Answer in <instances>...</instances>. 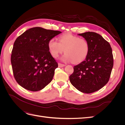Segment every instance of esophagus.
<instances>
[{
	"label": "esophagus",
	"mask_w": 125,
	"mask_h": 125,
	"mask_svg": "<svg viewBox=\"0 0 125 125\" xmlns=\"http://www.w3.org/2000/svg\"><path fill=\"white\" fill-rule=\"evenodd\" d=\"M64 66H65V65H64V64H62V63H58V67L59 68H62V67H63Z\"/></svg>",
	"instance_id": "1"
}]
</instances>
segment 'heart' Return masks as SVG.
Instances as JSON below:
<instances>
[{
	"label": "heart",
	"mask_w": 125,
	"mask_h": 125,
	"mask_svg": "<svg viewBox=\"0 0 125 125\" xmlns=\"http://www.w3.org/2000/svg\"><path fill=\"white\" fill-rule=\"evenodd\" d=\"M48 47L51 55L57 58L65 50L66 54L62 60L64 62H73L79 63L83 62L90 52L88 41L71 34H65L59 37L58 41L52 38L48 43Z\"/></svg>",
	"instance_id": "obj_1"
}]
</instances>
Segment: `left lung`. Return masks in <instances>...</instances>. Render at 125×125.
<instances>
[{
    "instance_id": "obj_1",
    "label": "left lung",
    "mask_w": 125,
    "mask_h": 125,
    "mask_svg": "<svg viewBox=\"0 0 125 125\" xmlns=\"http://www.w3.org/2000/svg\"><path fill=\"white\" fill-rule=\"evenodd\" d=\"M78 35L88 41L90 52L84 61L74 66L70 81L80 92L91 93L109 81L114 64L112 49L108 42L96 33L87 32Z\"/></svg>"
}]
</instances>
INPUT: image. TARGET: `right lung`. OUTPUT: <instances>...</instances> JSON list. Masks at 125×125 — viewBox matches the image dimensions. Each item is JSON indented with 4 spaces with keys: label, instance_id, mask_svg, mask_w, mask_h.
Here are the masks:
<instances>
[{
    "label": "right lung",
    "instance_id": "obj_1",
    "mask_svg": "<svg viewBox=\"0 0 125 125\" xmlns=\"http://www.w3.org/2000/svg\"><path fill=\"white\" fill-rule=\"evenodd\" d=\"M62 32L31 28L18 36L11 52L14 77L23 88L38 91L52 81L58 63L48 47V41Z\"/></svg>",
    "mask_w": 125,
    "mask_h": 125
}]
</instances>
